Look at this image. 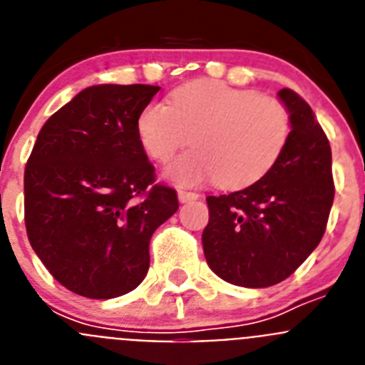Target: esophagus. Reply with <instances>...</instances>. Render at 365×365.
I'll return each instance as SVG.
<instances>
[{
  "instance_id": "obj_1",
  "label": "esophagus",
  "mask_w": 365,
  "mask_h": 365,
  "mask_svg": "<svg viewBox=\"0 0 365 365\" xmlns=\"http://www.w3.org/2000/svg\"><path fill=\"white\" fill-rule=\"evenodd\" d=\"M177 197H179L180 202H188V201H195V199H199V193L179 190V192H177Z\"/></svg>"
}]
</instances>
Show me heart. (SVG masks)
Returning a JSON list of instances; mask_svg holds the SVG:
<instances>
[{"instance_id":"obj_1","label":"heart","mask_w":365,"mask_h":365,"mask_svg":"<svg viewBox=\"0 0 365 365\" xmlns=\"http://www.w3.org/2000/svg\"><path fill=\"white\" fill-rule=\"evenodd\" d=\"M291 111L276 96L197 80L153 102L138 115L137 131L151 159L166 163L190 140L188 151L166 168L168 180L190 186L214 180L240 190L278 164L291 137Z\"/></svg>"}]
</instances>
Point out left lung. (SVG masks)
<instances>
[{
    "instance_id": "8db88e82",
    "label": "left lung",
    "mask_w": 365,
    "mask_h": 365,
    "mask_svg": "<svg viewBox=\"0 0 365 365\" xmlns=\"http://www.w3.org/2000/svg\"><path fill=\"white\" fill-rule=\"evenodd\" d=\"M291 137L278 164L248 188L206 197V263L232 285L263 289L289 278L324 237L333 206L331 146L311 106L292 89Z\"/></svg>"
}]
</instances>
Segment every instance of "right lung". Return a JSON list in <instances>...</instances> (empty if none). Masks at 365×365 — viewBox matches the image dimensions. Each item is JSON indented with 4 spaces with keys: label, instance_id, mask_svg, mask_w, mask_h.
I'll return each instance as SVG.
<instances>
[{
    "label": "right lung",
    "instance_id": "obj_1",
    "mask_svg": "<svg viewBox=\"0 0 365 365\" xmlns=\"http://www.w3.org/2000/svg\"><path fill=\"white\" fill-rule=\"evenodd\" d=\"M160 87L100 83L80 91L38 133L25 166L32 250L74 294L109 299L146 278L150 240L179 208L155 185L137 120Z\"/></svg>",
    "mask_w": 365,
    "mask_h": 365
}]
</instances>
